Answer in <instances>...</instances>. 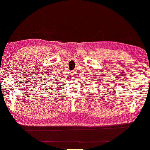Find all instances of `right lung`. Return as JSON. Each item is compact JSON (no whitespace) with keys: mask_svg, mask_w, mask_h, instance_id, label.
I'll return each instance as SVG.
<instances>
[{"mask_svg":"<svg viewBox=\"0 0 150 150\" xmlns=\"http://www.w3.org/2000/svg\"><path fill=\"white\" fill-rule=\"evenodd\" d=\"M50 81H51V80H50ZM44 85H45V86H46V83H44ZM49 89H50V88H49ZM53 90H54V89H53ZM45 93H47V90H45ZM53 91H55V90H53Z\"/></svg>","mask_w":150,"mask_h":150,"instance_id":"right-lung-1","label":"right lung"}]
</instances>
